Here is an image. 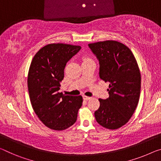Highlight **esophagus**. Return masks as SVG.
Returning a JSON list of instances; mask_svg holds the SVG:
<instances>
[{"mask_svg": "<svg viewBox=\"0 0 161 161\" xmlns=\"http://www.w3.org/2000/svg\"><path fill=\"white\" fill-rule=\"evenodd\" d=\"M83 99L86 100V101H88V100L91 99V97H89V96H83Z\"/></svg>", "mask_w": 161, "mask_h": 161, "instance_id": "esophagus-1", "label": "esophagus"}]
</instances>
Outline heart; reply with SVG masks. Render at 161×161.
<instances>
[{
    "label": "heart",
    "mask_w": 161,
    "mask_h": 161,
    "mask_svg": "<svg viewBox=\"0 0 161 161\" xmlns=\"http://www.w3.org/2000/svg\"><path fill=\"white\" fill-rule=\"evenodd\" d=\"M86 59H88V58H86Z\"/></svg>",
    "instance_id": "heart-1"
}]
</instances>
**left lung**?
I'll use <instances>...</instances> for the list:
<instances>
[{
    "label": "left lung",
    "mask_w": 161,
    "mask_h": 161,
    "mask_svg": "<svg viewBox=\"0 0 161 161\" xmlns=\"http://www.w3.org/2000/svg\"><path fill=\"white\" fill-rule=\"evenodd\" d=\"M99 61V76L110 83L109 97L99 98L94 115L96 122L108 130L127 124L139 102L141 87L140 68L129 47L114 40L88 44Z\"/></svg>",
    "instance_id": "8db88e82"
}]
</instances>
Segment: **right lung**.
<instances>
[{
	"label": "right lung",
	"mask_w": 161,
	"mask_h": 161,
	"mask_svg": "<svg viewBox=\"0 0 161 161\" xmlns=\"http://www.w3.org/2000/svg\"><path fill=\"white\" fill-rule=\"evenodd\" d=\"M80 48L68 44H49L32 59L27 78L29 98L39 119L51 130L60 131L72 126L82 106L81 96L58 92L66 63Z\"/></svg>",
	"instance_id": "add662e5"
}]
</instances>
